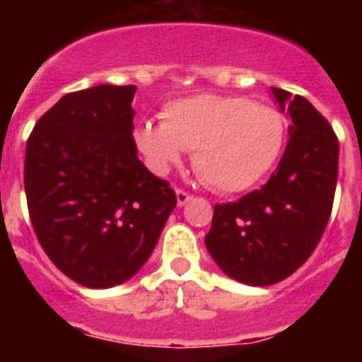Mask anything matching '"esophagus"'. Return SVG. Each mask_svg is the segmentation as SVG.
Returning <instances> with one entry per match:
<instances>
[{
  "instance_id": "1",
  "label": "esophagus",
  "mask_w": 362,
  "mask_h": 362,
  "mask_svg": "<svg viewBox=\"0 0 362 362\" xmlns=\"http://www.w3.org/2000/svg\"><path fill=\"white\" fill-rule=\"evenodd\" d=\"M189 199H192L189 193L184 192V189H176V203H178V206H184Z\"/></svg>"
}]
</instances>
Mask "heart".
<instances>
[{
	"instance_id": "obj_1",
	"label": "heart",
	"mask_w": 362,
	"mask_h": 362,
	"mask_svg": "<svg viewBox=\"0 0 362 362\" xmlns=\"http://www.w3.org/2000/svg\"><path fill=\"white\" fill-rule=\"evenodd\" d=\"M284 139L286 124L276 109L209 93L170 101L161 124L142 122L135 131L136 146L153 169H169L184 150H193V169L220 193L255 186L280 158Z\"/></svg>"
}]
</instances>
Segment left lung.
Here are the masks:
<instances>
[{"mask_svg": "<svg viewBox=\"0 0 362 362\" xmlns=\"http://www.w3.org/2000/svg\"><path fill=\"white\" fill-rule=\"evenodd\" d=\"M291 118L280 163L259 189L216 204L206 250L229 278L272 286L291 276L317 246L331 218L338 178V139L303 95L272 88Z\"/></svg>", "mask_w": 362, "mask_h": 362, "instance_id": "left-lung-1", "label": "left lung"}]
</instances>
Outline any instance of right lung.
Returning <instances> with one entry per match:
<instances>
[{
  "mask_svg": "<svg viewBox=\"0 0 362 362\" xmlns=\"http://www.w3.org/2000/svg\"><path fill=\"white\" fill-rule=\"evenodd\" d=\"M136 86L67 93L25 144L31 226L50 261L92 289L124 284L152 255L176 193L136 158Z\"/></svg>",
  "mask_w": 362,
  "mask_h": 362,
  "instance_id": "1",
  "label": "right lung"
}]
</instances>
